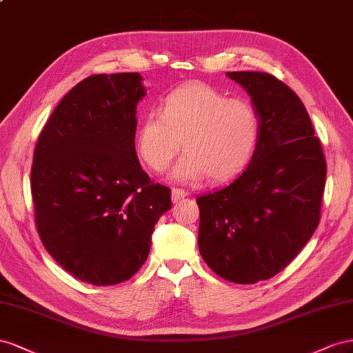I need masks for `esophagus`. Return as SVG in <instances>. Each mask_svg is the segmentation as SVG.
Listing matches in <instances>:
<instances>
[{"mask_svg": "<svg viewBox=\"0 0 353 353\" xmlns=\"http://www.w3.org/2000/svg\"><path fill=\"white\" fill-rule=\"evenodd\" d=\"M185 196H188V190L179 189V188L171 189V201H173V203H177V201L183 199Z\"/></svg>", "mask_w": 353, "mask_h": 353, "instance_id": "34e87169", "label": "esophagus"}]
</instances>
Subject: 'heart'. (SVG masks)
<instances>
[{
  "mask_svg": "<svg viewBox=\"0 0 353 353\" xmlns=\"http://www.w3.org/2000/svg\"><path fill=\"white\" fill-rule=\"evenodd\" d=\"M260 134L256 108L244 99H229L204 83L171 92L158 110L148 112L137 133V152L161 173L183 143L173 177L195 182L207 176L220 183L235 177L253 157Z\"/></svg>",
  "mask_w": 353,
  "mask_h": 353,
  "instance_id": "heart-1",
  "label": "heart"
}]
</instances>
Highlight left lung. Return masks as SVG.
<instances>
[{
	"instance_id": "1",
	"label": "left lung",
	"mask_w": 353,
	"mask_h": 353,
	"mask_svg": "<svg viewBox=\"0 0 353 353\" xmlns=\"http://www.w3.org/2000/svg\"><path fill=\"white\" fill-rule=\"evenodd\" d=\"M260 119L250 164L232 182L196 198L198 247L210 269L236 284L283 270L319 223L327 164L300 97L266 72H226Z\"/></svg>"
}]
</instances>
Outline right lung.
<instances>
[{
  "label": "right lung",
  "instance_id": "1",
  "mask_svg": "<svg viewBox=\"0 0 353 353\" xmlns=\"http://www.w3.org/2000/svg\"><path fill=\"white\" fill-rule=\"evenodd\" d=\"M137 72L92 75L60 100L34 152L37 230L69 274L115 285L142 268L170 189L154 183L136 154Z\"/></svg>",
  "mask_w": 353,
  "mask_h": 353
}]
</instances>
